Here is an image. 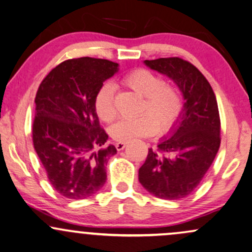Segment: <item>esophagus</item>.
<instances>
[{
    "instance_id": "esophagus-1",
    "label": "esophagus",
    "mask_w": 252,
    "mask_h": 252,
    "mask_svg": "<svg viewBox=\"0 0 252 252\" xmlns=\"http://www.w3.org/2000/svg\"><path fill=\"white\" fill-rule=\"evenodd\" d=\"M116 149H117V151H122V150L126 148V143H121V142H119V143H116Z\"/></svg>"
}]
</instances>
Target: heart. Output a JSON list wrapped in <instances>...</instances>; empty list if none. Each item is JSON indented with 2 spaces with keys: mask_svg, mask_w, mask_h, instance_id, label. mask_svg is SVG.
<instances>
[{
  "mask_svg": "<svg viewBox=\"0 0 252 252\" xmlns=\"http://www.w3.org/2000/svg\"><path fill=\"white\" fill-rule=\"evenodd\" d=\"M123 85L142 95L139 115L136 119L122 120L110 128V135L121 143L131 142L154 133H166L176 126L184 110V98L179 88L166 84L163 76L146 68H135L122 79ZM98 119L109 123L117 115L115 87L103 84L94 98Z\"/></svg>",
  "mask_w": 252,
  "mask_h": 252,
  "instance_id": "obj_1",
  "label": "heart"
}]
</instances>
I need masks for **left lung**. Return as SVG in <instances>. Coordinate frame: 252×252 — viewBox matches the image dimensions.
I'll return each mask as SVG.
<instances>
[{"label":"left lung","mask_w":252,"mask_h":252,"mask_svg":"<svg viewBox=\"0 0 252 252\" xmlns=\"http://www.w3.org/2000/svg\"><path fill=\"white\" fill-rule=\"evenodd\" d=\"M144 63L176 82L185 104L172 136L163 138L157 149H149L138 180L159 199L179 200L199 186L219 151L218 101L205 75L187 60L170 57Z\"/></svg>","instance_id":"obj_1"}]
</instances>
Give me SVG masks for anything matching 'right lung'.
Masks as SVG:
<instances>
[{
	"label": "right lung",
	"instance_id": "obj_1",
	"mask_svg": "<svg viewBox=\"0 0 252 252\" xmlns=\"http://www.w3.org/2000/svg\"><path fill=\"white\" fill-rule=\"evenodd\" d=\"M117 66L91 57L68 59L38 87L33 146L53 189L67 199H87L107 180L106 165L116 148L103 146L108 135L98 123L94 98Z\"/></svg>",
	"mask_w": 252,
	"mask_h": 252
}]
</instances>
